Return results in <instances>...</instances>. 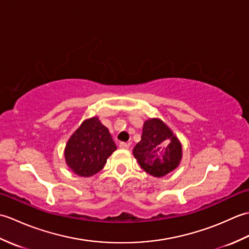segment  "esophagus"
<instances>
[{
	"label": "esophagus",
	"mask_w": 249,
	"mask_h": 249,
	"mask_svg": "<svg viewBox=\"0 0 249 249\" xmlns=\"http://www.w3.org/2000/svg\"><path fill=\"white\" fill-rule=\"evenodd\" d=\"M119 146L121 147V149H128L129 143H126V142H120Z\"/></svg>",
	"instance_id": "34e87169"
}]
</instances>
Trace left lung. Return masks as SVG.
Wrapping results in <instances>:
<instances>
[{
  "label": "left lung",
  "mask_w": 249,
  "mask_h": 249,
  "mask_svg": "<svg viewBox=\"0 0 249 249\" xmlns=\"http://www.w3.org/2000/svg\"><path fill=\"white\" fill-rule=\"evenodd\" d=\"M141 168L160 178L176 169L182 160V144L172 130L160 119L144 122L140 142L133 150Z\"/></svg>",
  "instance_id": "obj_1"
}]
</instances>
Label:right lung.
Instances as JSON below:
<instances>
[{"label":"right lung","mask_w":249,"mask_h":249,"mask_svg":"<svg viewBox=\"0 0 249 249\" xmlns=\"http://www.w3.org/2000/svg\"><path fill=\"white\" fill-rule=\"evenodd\" d=\"M116 145L108 128L97 116L82 122L65 146L67 166L79 177L89 178L99 172Z\"/></svg>","instance_id":"1"}]
</instances>
